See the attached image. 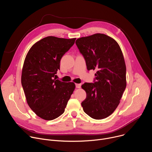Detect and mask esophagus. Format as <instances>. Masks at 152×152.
Segmentation results:
<instances>
[{
    "instance_id": "34e87169",
    "label": "esophagus",
    "mask_w": 152,
    "mask_h": 152,
    "mask_svg": "<svg viewBox=\"0 0 152 152\" xmlns=\"http://www.w3.org/2000/svg\"><path fill=\"white\" fill-rule=\"evenodd\" d=\"M81 86V84L80 83H76V87L77 88H80Z\"/></svg>"
}]
</instances>
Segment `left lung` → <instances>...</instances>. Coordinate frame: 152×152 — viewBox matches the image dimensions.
Segmentation results:
<instances>
[{
  "label": "left lung",
  "instance_id": "obj_1",
  "mask_svg": "<svg viewBox=\"0 0 152 152\" xmlns=\"http://www.w3.org/2000/svg\"><path fill=\"white\" fill-rule=\"evenodd\" d=\"M76 45L88 70H97L94 83L82 85L86 93L81 103L83 111L96 120L105 118L116 110L126 87L122 51L114 39L103 34L79 38Z\"/></svg>",
  "mask_w": 152,
  "mask_h": 152
}]
</instances>
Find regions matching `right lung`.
<instances>
[{
  "instance_id": "obj_1",
  "label": "right lung",
  "mask_w": 152,
  "mask_h": 152,
  "mask_svg": "<svg viewBox=\"0 0 152 152\" xmlns=\"http://www.w3.org/2000/svg\"><path fill=\"white\" fill-rule=\"evenodd\" d=\"M76 38L49 36L37 41L25 58L21 85L27 103L39 117L52 120L62 115L75 84L54 78L62 56L74 45Z\"/></svg>"
}]
</instances>
